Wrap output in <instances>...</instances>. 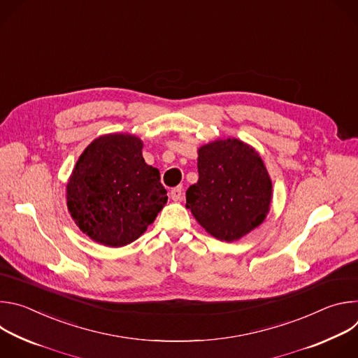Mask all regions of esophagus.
Here are the masks:
<instances>
[{"instance_id": "esophagus-1", "label": "esophagus", "mask_w": 358, "mask_h": 358, "mask_svg": "<svg viewBox=\"0 0 358 358\" xmlns=\"http://www.w3.org/2000/svg\"><path fill=\"white\" fill-rule=\"evenodd\" d=\"M181 194H182V187H181V185H180V187H174V188L171 189V192H170L171 199H174V201H178V199L181 198Z\"/></svg>"}]
</instances>
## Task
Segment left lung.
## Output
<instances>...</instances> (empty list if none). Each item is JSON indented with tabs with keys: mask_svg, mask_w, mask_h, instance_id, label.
<instances>
[{
	"mask_svg": "<svg viewBox=\"0 0 358 358\" xmlns=\"http://www.w3.org/2000/svg\"><path fill=\"white\" fill-rule=\"evenodd\" d=\"M198 174V181L187 189L185 207L214 238L234 242L264 222L272 181L253 147L238 138L202 145Z\"/></svg>",
	"mask_w": 358,
	"mask_h": 358,
	"instance_id": "left-lung-1",
	"label": "left lung"
}]
</instances>
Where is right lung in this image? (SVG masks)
Returning a JSON list of instances; mask_svg holds the SVG:
<instances>
[{
  "mask_svg": "<svg viewBox=\"0 0 358 358\" xmlns=\"http://www.w3.org/2000/svg\"><path fill=\"white\" fill-rule=\"evenodd\" d=\"M143 141L105 134L80 155L66 185L71 217L90 239L119 248L136 241L169 199L160 171L145 164Z\"/></svg>",
  "mask_w": 358,
  "mask_h": 358,
  "instance_id": "obj_1",
  "label": "right lung"
}]
</instances>
